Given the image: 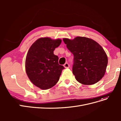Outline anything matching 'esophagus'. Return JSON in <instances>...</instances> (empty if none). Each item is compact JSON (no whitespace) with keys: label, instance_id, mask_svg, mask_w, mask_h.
Returning <instances> with one entry per match:
<instances>
[{"label":"esophagus","instance_id":"34e87169","mask_svg":"<svg viewBox=\"0 0 121 121\" xmlns=\"http://www.w3.org/2000/svg\"><path fill=\"white\" fill-rule=\"evenodd\" d=\"M64 67L65 68H69V64L68 63H65L64 65Z\"/></svg>","mask_w":121,"mask_h":121}]
</instances>
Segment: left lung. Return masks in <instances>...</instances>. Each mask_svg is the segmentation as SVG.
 <instances>
[{"mask_svg":"<svg viewBox=\"0 0 121 121\" xmlns=\"http://www.w3.org/2000/svg\"><path fill=\"white\" fill-rule=\"evenodd\" d=\"M68 49L74 55L73 73L77 81L92 85L105 74L108 59L103 48L94 40L85 37L64 38Z\"/></svg>","mask_w":121,"mask_h":121,"instance_id":"left-lung-1","label":"left lung"}]
</instances>
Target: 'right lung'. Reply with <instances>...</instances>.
Instances as JSON below:
<instances>
[{
	"label": "right lung",
	"instance_id": "obj_1",
	"mask_svg": "<svg viewBox=\"0 0 121 121\" xmlns=\"http://www.w3.org/2000/svg\"><path fill=\"white\" fill-rule=\"evenodd\" d=\"M61 40L40 38L29 48L25 61L27 75L31 82L42 90L52 87L59 80L65 68L58 64V57L53 51Z\"/></svg>",
	"mask_w": 121,
	"mask_h": 121
}]
</instances>
